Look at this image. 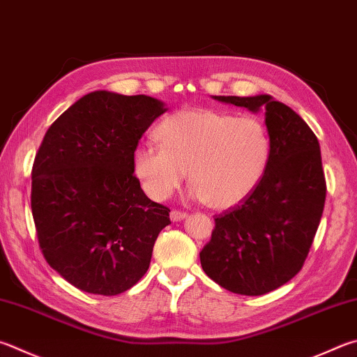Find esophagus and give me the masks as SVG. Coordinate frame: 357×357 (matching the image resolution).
<instances>
[{"mask_svg":"<svg viewBox=\"0 0 357 357\" xmlns=\"http://www.w3.org/2000/svg\"><path fill=\"white\" fill-rule=\"evenodd\" d=\"M185 217H187V213L183 211H172L170 212L172 222H181V220H184Z\"/></svg>","mask_w":357,"mask_h":357,"instance_id":"esophagus-1","label":"esophagus"}]
</instances>
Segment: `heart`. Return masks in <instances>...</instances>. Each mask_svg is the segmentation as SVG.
Returning a JSON list of instances; mask_svg holds the SVG:
<instances>
[{
    "instance_id": "heart-1",
    "label": "heart",
    "mask_w": 357,
    "mask_h": 357,
    "mask_svg": "<svg viewBox=\"0 0 357 357\" xmlns=\"http://www.w3.org/2000/svg\"><path fill=\"white\" fill-rule=\"evenodd\" d=\"M156 134L160 145L132 151L135 178L156 201L170 198L189 173L190 198L228 209L251 195L268 164L267 129L252 116L189 109L167 116Z\"/></svg>"
}]
</instances>
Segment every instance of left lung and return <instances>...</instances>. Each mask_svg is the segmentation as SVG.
Here are the masks:
<instances>
[{
  "label": "left lung",
  "instance_id": "obj_1",
  "mask_svg": "<svg viewBox=\"0 0 357 357\" xmlns=\"http://www.w3.org/2000/svg\"><path fill=\"white\" fill-rule=\"evenodd\" d=\"M212 98L265 112L270 158L251 195L215 218L201 267L232 294L264 295L301 270L314 242L326 198L320 145L307 123L273 96Z\"/></svg>",
  "mask_w": 357,
  "mask_h": 357
}]
</instances>
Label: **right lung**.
I'll list each match as a JSON object with an SVG mask.
<instances>
[{"mask_svg":"<svg viewBox=\"0 0 357 357\" xmlns=\"http://www.w3.org/2000/svg\"><path fill=\"white\" fill-rule=\"evenodd\" d=\"M167 111L146 95H84L45 134L31 209L45 259L71 286L119 295L146 273L170 209L142 190L132 151Z\"/></svg>","mask_w":357,"mask_h":357,"instance_id":"add662e5","label":"right lung"}]
</instances>
